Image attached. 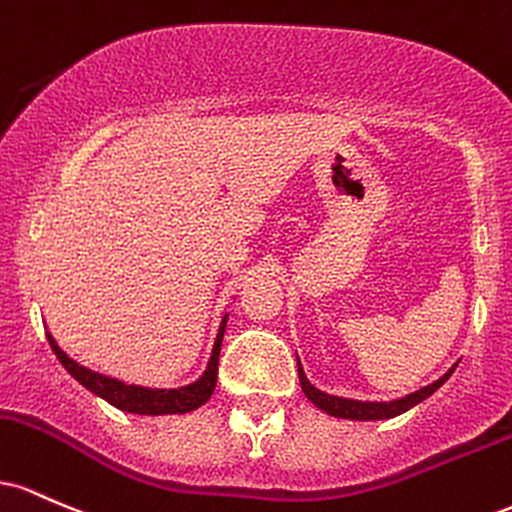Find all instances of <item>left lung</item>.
<instances>
[{
  "label": "left lung",
  "instance_id": "8db88e82",
  "mask_svg": "<svg viewBox=\"0 0 512 512\" xmlns=\"http://www.w3.org/2000/svg\"><path fill=\"white\" fill-rule=\"evenodd\" d=\"M455 367H450V370H447L445 375L440 377V380L428 384V387L418 389V392L401 396V399H394V401H358V399H343V396H331V394L321 392V389H317L312 382L307 380V375H304L300 360H297V372H300V384H302L304 396H307V399L312 401L317 409L329 413V416L350 418V421H382V418H394V416H399V413L413 409V406L421 404L423 399H428L430 394L438 392L442 384L447 382V377L455 372Z\"/></svg>",
  "mask_w": 512,
  "mask_h": 512
}]
</instances>
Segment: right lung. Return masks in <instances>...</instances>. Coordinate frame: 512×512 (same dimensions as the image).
<instances>
[{
  "mask_svg": "<svg viewBox=\"0 0 512 512\" xmlns=\"http://www.w3.org/2000/svg\"><path fill=\"white\" fill-rule=\"evenodd\" d=\"M227 317L222 319L220 331H217L215 346H212L210 363L205 367L203 375L198 377L193 384H186V387L179 389H149V387H137V384H125L120 380H113V377L99 375V372L89 370V367L79 365L77 360H72L70 355L65 353L55 343V338L48 333V341L53 353L57 355L62 367L77 380L82 387L94 392L101 399H106L108 404L116 406L120 411L128 413H140V416H164V413H188L198 406H203L205 401L210 399L212 392H215L217 384V363H220V346L222 336H225Z\"/></svg>",
  "mask_w": 512,
  "mask_h": 512,
  "instance_id": "1",
  "label": "right lung"
}]
</instances>
